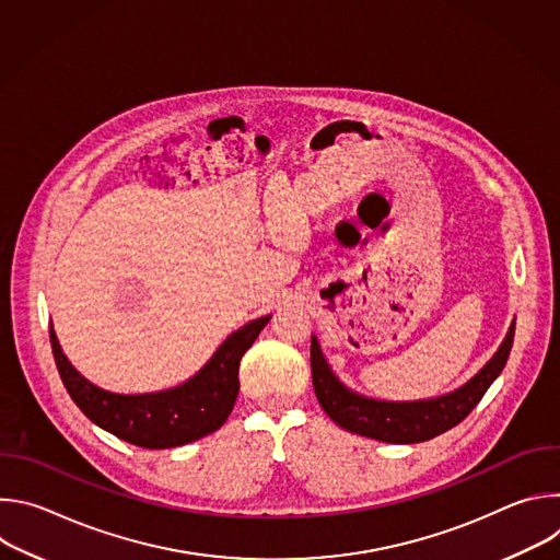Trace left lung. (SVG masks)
Here are the masks:
<instances>
[{
	"instance_id": "left-lung-1",
	"label": "left lung",
	"mask_w": 560,
	"mask_h": 560,
	"mask_svg": "<svg viewBox=\"0 0 560 560\" xmlns=\"http://www.w3.org/2000/svg\"><path fill=\"white\" fill-rule=\"evenodd\" d=\"M514 326L516 322H512L503 343L492 354V359L465 385L434 398H421V401H383V398L363 396L350 389L332 372L322 346H318L316 337L312 335L310 365L314 394L326 415L352 434H361L383 443L430 441L458 425L503 372L514 343Z\"/></svg>"
}]
</instances>
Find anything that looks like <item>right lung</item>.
Masks as SVG:
<instances>
[{
	"mask_svg": "<svg viewBox=\"0 0 560 560\" xmlns=\"http://www.w3.org/2000/svg\"><path fill=\"white\" fill-rule=\"evenodd\" d=\"M270 316H259L232 332L210 361L182 385L145 394H117L79 374L63 354L52 326L50 346L70 398L95 425L132 445L166 450L208 436L225 423L238 394V361L268 326Z\"/></svg>",
	"mask_w": 560,
	"mask_h": 560,
	"instance_id": "1",
	"label": "right lung"
}]
</instances>
